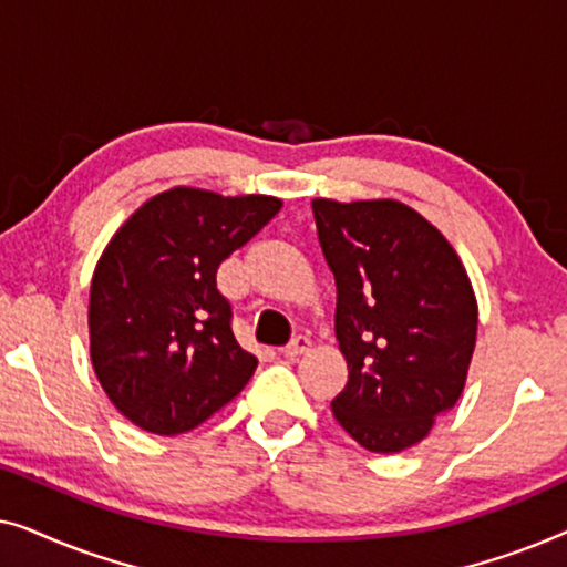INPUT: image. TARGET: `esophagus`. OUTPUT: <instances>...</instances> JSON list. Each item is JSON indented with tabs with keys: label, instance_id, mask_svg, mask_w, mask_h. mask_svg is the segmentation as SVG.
<instances>
[{
	"label": "esophagus",
	"instance_id": "esophagus-1",
	"mask_svg": "<svg viewBox=\"0 0 567 567\" xmlns=\"http://www.w3.org/2000/svg\"><path fill=\"white\" fill-rule=\"evenodd\" d=\"M309 348H312V340H309L307 336H297L289 346L284 348V355L286 359H299V355H305Z\"/></svg>",
	"mask_w": 567,
	"mask_h": 567
}]
</instances>
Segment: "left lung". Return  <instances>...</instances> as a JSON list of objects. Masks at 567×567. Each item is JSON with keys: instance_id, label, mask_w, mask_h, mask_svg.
Instances as JSON below:
<instances>
[{"instance_id": "1", "label": "left lung", "mask_w": 567, "mask_h": 567, "mask_svg": "<svg viewBox=\"0 0 567 567\" xmlns=\"http://www.w3.org/2000/svg\"><path fill=\"white\" fill-rule=\"evenodd\" d=\"M312 212L336 276V336L348 363L332 415L369 452H405L467 384L477 340L467 268L402 200L315 198Z\"/></svg>"}]
</instances>
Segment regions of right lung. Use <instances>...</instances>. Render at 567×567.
<instances>
[{
	"mask_svg": "<svg viewBox=\"0 0 567 567\" xmlns=\"http://www.w3.org/2000/svg\"><path fill=\"white\" fill-rule=\"evenodd\" d=\"M281 206L175 185L105 245L90 284V359L107 400L142 431L198 429L250 382L258 359L229 328L216 270Z\"/></svg>",
	"mask_w": 567,
	"mask_h": 567,
	"instance_id": "add662e5",
	"label": "right lung"
}]
</instances>
